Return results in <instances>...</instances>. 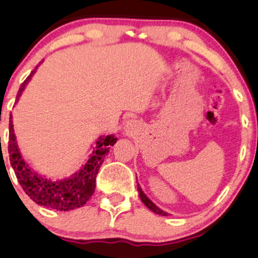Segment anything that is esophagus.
Segmentation results:
<instances>
[{"label":"esophagus","instance_id":"esophagus-1","mask_svg":"<svg viewBox=\"0 0 258 258\" xmlns=\"http://www.w3.org/2000/svg\"><path fill=\"white\" fill-rule=\"evenodd\" d=\"M128 126L132 127V121H128V122H127V127H128Z\"/></svg>","mask_w":258,"mask_h":258}]
</instances>
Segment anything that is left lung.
<instances>
[{
  "instance_id": "1",
  "label": "left lung",
  "mask_w": 258,
  "mask_h": 258,
  "mask_svg": "<svg viewBox=\"0 0 258 258\" xmlns=\"http://www.w3.org/2000/svg\"><path fill=\"white\" fill-rule=\"evenodd\" d=\"M138 193H139V197H141V200H142V203H143L144 205H146V206L148 207V209L150 210V211L155 212V214H158V215H161V216H167V212L162 211L161 209H159V207L156 206L155 204H154L153 201L150 200L149 198H148L147 195L143 193V190H142V188H141V186H139V184H138Z\"/></svg>"
}]
</instances>
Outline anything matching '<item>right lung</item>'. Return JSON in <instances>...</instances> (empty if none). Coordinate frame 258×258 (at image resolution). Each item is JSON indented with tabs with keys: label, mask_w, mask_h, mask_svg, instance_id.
Returning a JSON list of instances; mask_svg holds the SVG:
<instances>
[{
	"label": "right lung",
	"mask_w": 258,
	"mask_h": 258,
	"mask_svg": "<svg viewBox=\"0 0 258 258\" xmlns=\"http://www.w3.org/2000/svg\"><path fill=\"white\" fill-rule=\"evenodd\" d=\"M36 69L32 70L30 75L20 85L17 100L22 96V92L24 91L25 86L31 80L32 75L36 73ZM116 141L117 138L114 135L99 137L90 158L78 172L74 173L69 178L52 180L35 172L29 166L28 162H25V160L23 159L17 144L13 122L10 117L8 153H10L11 165L16 172L18 182L32 201L41 206L58 210V211H70V210L78 209V207L84 206L90 200L96 188V177L98 174L99 167L102 166L105 155H108L110 147L114 146Z\"/></svg>",
	"instance_id": "1"
}]
</instances>
